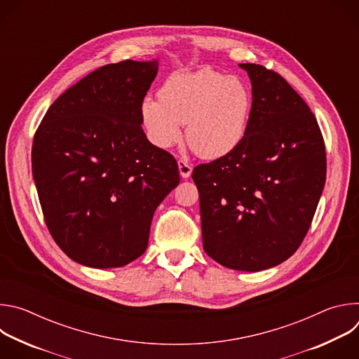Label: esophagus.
Returning a JSON list of instances; mask_svg holds the SVG:
<instances>
[{
	"instance_id": "esophagus-1",
	"label": "esophagus",
	"mask_w": 359,
	"mask_h": 359,
	"mask_svg": "<svg viewBox=\"0 0 359 359\" xmlns=\"http://www.w3.org/2000/svg\"><path fill=\"white\" fill-rule=\"evenodd\" d=\"M177 168H179V173H180V176H182L183 179L190 177L193 169H191V166H190L187 162H184L183 159H180V161L177 162Z\"/></svg>"
}]
</instances>
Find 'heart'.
Returning a JSON list of instances; mask_svg holds the SVG:
<instances>
[{"mask_svg":"<svg viewBox=\"0 0 359 359\" xmlns=\"http://www.w3.org/2000/svg\"><path fill=\"white\" fill-rule=\"evenodd\" d=\"M252 107L248 86L236 76L213 69L173 74L159 90L146 96L140 119L146 136L159 149H170L182 137L203 159L227 156L243 142Z\"/></svg>","mask_w":359,"mask_h":359,"instance_id":"heart-1","label":"heart"}]
</instances>
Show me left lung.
<instances>
[{
    "mask_svg": "<svg viewBox=\"0 0 359 359\" xmlns=\"http://www.w3.org/2000/svg\"><path fill=\"white\" fill-rule=\"evenodd\" d=\"M238 67L252 86L247 133L191 177L204 251L227 269L262 271L291 257L309 231L325 184V144L314 114L281 75Z\"/></svg>",
    "mask_w": 359,
    "mask_h": 359,
    "instance_id": "1",
    "label": "left lung"
}]
</instances>
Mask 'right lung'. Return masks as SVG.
<instances>
[{
    "instance_id": "add662e5",
    "label": "right lung",
    "mask_w": 359,
    "mask_h": 359,
    "mask_svg": "<svg viewBox=\"0 0 359 359\" xmlns=\"http://www.w3.org/2000/svg\"><path fill=\"white\" fill-rule=\"evenodd\" d=\"M158 65L100 67L65 90L35 132L32 176L46 227L82 266L116 269L140 257L153 213L179 184L176 159L142 129Z\"/></svg>"
}]
</instances>
